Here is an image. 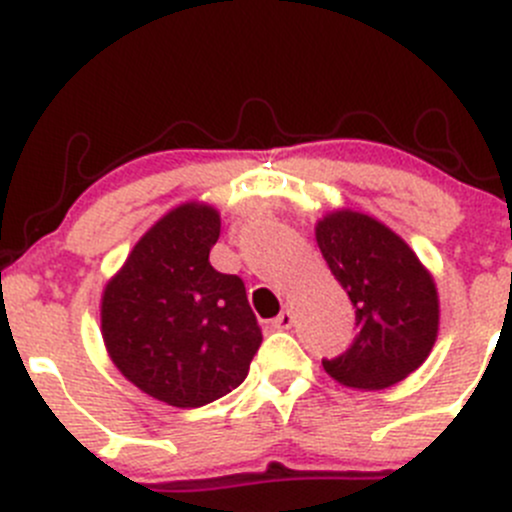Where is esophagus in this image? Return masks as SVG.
I'll return each mask as SVG.
<instances>
[{
  "label": "esophagus",
  "instance_id": "1",
  "mask_svg": "<svg viewBox=\"0 0 512 512\" xmlns=\"http://www.w3.org/2000/svg\"><path fill=\"white\" fill-rule=\"evenodd\" d=\"M294 324V314L289 309H282L275 319H272V327L275 329H289Z\"/></svg>",
  "mask_w": 512,
  "mask_h": 512
}]
</instances>
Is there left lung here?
Wrapping results in <instances>:
<instances>
[{
  "mask_svg": "<svg viewBox=\"0 0 512 512\" xmlns=\"http://www.w3.org/2000/svg\"><path fill=\"white\" fill-rule=\"evenodd\" d=\"M317 245L356 309L352 347L324 369L354 389H386L426 361L438 334V292L396 232L354 210L317 223Z\"/></svg>",
  "mask_w": 512,
  "mask_h": 512,
  "instance_id": "left-lung-1",
  "label": "left lung"
}]
</instances>
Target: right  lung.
Segmentation results:
<instances>
[{"mask_svg": "<svg viewBox=\"0 0 512 512\" xmlns=\"http://www.w3.org/2000/svg\"><path fill=\"white\" fill-rule=\"evenodd\" d=\"M218 237V210L178 205L103 289L101 334L111 361L131 384L178 409L237 389L262 344L245 282L210 265Z\"/></svg>", "mask_w": 512, "mask_h": 512, "instance_id": "obj_1", "label": "right lung"}]
</instances>
